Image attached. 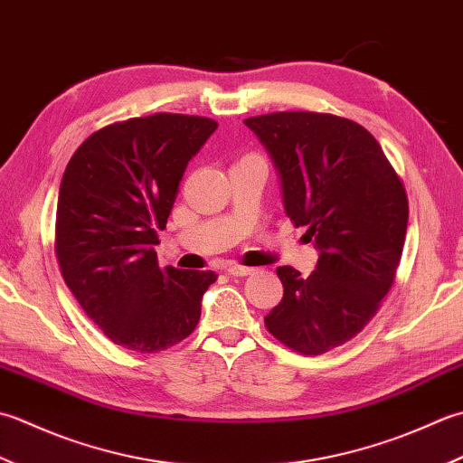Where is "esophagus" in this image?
<instances>
[{"label": "esophagus", "instance_id": "esophagus-1", "mask_svg": "<svg viewBox=\"0 0 463 463\" xmlns=\"http://www.w3.org/2000/svg\"><path fill=\"white\" fill-rule=\"evenodd\" d=\"M225 271H228L230 276H251V273H256V268L235 266V263H230V266H225Z\"/></svg>", "mask_w": 463, "mask_h": 463}]
</instances>
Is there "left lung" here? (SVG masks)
<instances>
[{"label":"left lung","mask_w":463,"mask_h":463,"mask_svg":"<svg viewBox=\"0 0 463 463\" xmlns=\"http://www.w3.org/2000/svg\"><path fill=\"white\" fill-rule=\"evenodd\" d=\"M268 149L288 218L319 258L307 278L278 268L284 298L268 332L304 355L345 344L388 294L408 230V195L375 137L352 119L278 111L243 121Z\"/></svg>","instance_id":"left-lung-1"}]
</instances>
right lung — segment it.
Instances as JSON below:
<instances>
[{
    "instance_id": "obj_1",
    "label": "right lung",
    "mask_w": 463,
    "mask_h": 463,
    "mask_svg": "<svg viewBox=\"0 0 463 463\" xmlns=\"http://www.w3.org/2000/svg\"><path fill=\"white\" fill-rule=\"evenodd\" d=\"M218 124L156 113L91 134L61 177L55 253L65 284L113 344L139 354L167 350L190 335L213 271L159 269L179 182Z\"/></svg>"
}]
</instances>
